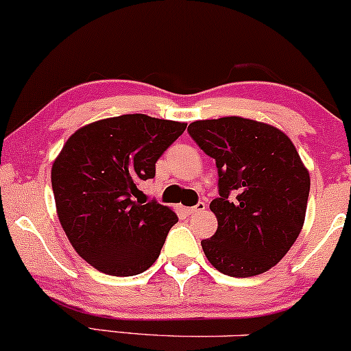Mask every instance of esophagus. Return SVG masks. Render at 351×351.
Segmentation results:
<instances>
[{"label":"esophagus","mask_w":351,"mask_h":351,"mask_svg":"<svg viewBox=\"0 0 351 351\" xmlns=\"http://www.w3.org/2000/svg\"><path fill=\"white\" fill-rule=\"evenodd\" d=\"M206 204H204V202H199V204H197V206H194V207H189V208H186V210H187V214H199V212H204V210H206Z\"/></svg>","instance_id":"esophagus-1"}]
</instances>
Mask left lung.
<instances>
[{
	"mask_svg": "<svg viewBox=\"0 0 351 351\" xmlns=\"http://www.w3.org/2000/svg\"><path fill=\"white\" fill-rule=\"evenodd\" d=\"M187 131L219 171V197L210 202L219 227L200 242L207 261L230 277L263 274L300 234L308 169L290 137L270 124L227 116L194 121Z\"/></svg>",
	"mask_w": 351,
	"mask_h": 351,
	"instance_id": "8db88e82",
	"label": "left lung"
}]
</instances>
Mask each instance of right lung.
I'll use <instances>...</instances> for the list:
<instances>
[{"mask_svg": "<svg viewBox=\"0 0 351 351\" xmlns=\"http://www.w3.org/2000/svg\"><path fill=\"white\" fill-rule=\"evenodd\" d=\"M186 128L124 114L82 125L62 145L51 169L58 217L71 245L94 269L131 277L157 261L177 215L132 195L156 176L157 159Z\"/></svg>", "mask_w": 351, "mask_h": 351, "instance_id": "1", "label": "right lung"}]
</instances>
